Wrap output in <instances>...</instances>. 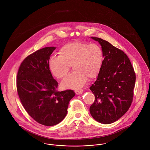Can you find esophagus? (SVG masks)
<instances>
[{
	"instance_id": "esophagus-1",
	"label": "esophagus",
	"mask_w": 150,
	"mask_h": 150,
	"mask_svg": "<svg viewBox=\"0 0 150 150\" xmlns=\"http://www.w3.org/2000/svg\"><path fill=\"white\" fill-rule=\"evenodd\" d=\"M83 92V90H76L75 91V93L77 95H79V94H82Z\"/></svg>"
}]
</instances>
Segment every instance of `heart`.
I'll return each mask as SVG.
<instances>
[{
  "instance_id": "heart-1",
  "label": "heart",
  "mask_w": 150,
  "mask_h": 150,
  "mask_svg": "<svg viewBox=\"0 0 150 150\" xmlns=\"http://www.w3.org/2000/svg\"><path fill=\"white\" fill-rule=\"evenodd\" d=\"M103 61V51L98 45L75 41L63 46L59 50V56L51 57L48 67L56 78L63 79L71 66L74 71L61 86L64 88L79 89L84 86L88 79L98 77Z\"/></svg>"
}]
</instances>
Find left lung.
I'll return each mask as SVG.
<instances>
[{
    "label": "left lung",
    "mask_w": 150,
    "mask_h": 150,
    "mask_svg": "<svg viewBox=\"0 0 150 150\" xmlns=\"http://www.w3.org/2000/svg\"><path fill=\"white\" fill-rule=\"evenodd\" d=\"M91 38L100 43L104 59L97 79L90 88L95 96L90 112L97 122L110 124L120 119L129 109L133 98L136 74L124 52L101 38Z\"/></svg>",
    "instance_id": "8db88e82"
}]
</instances>
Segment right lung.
<instances>
[{
  "instance_id": "add662e5",
  "label": "right lung",
  "mask_w": 150,
  "mask_h": 150,
  "mask_svg": "<svg viewBox=\"0 0 150 150\" xmlns=\"http://www.w3.org/2000/svg\"><path fill=\"white\" fill-rule=\"evenodd\" d=\"M55 47H45L28 56L21 63L17 76V90L20 101L29 115L47 126L62 122L67 113L73 90L57 91L58 83L49 67Z\"/></svg>"
}]
</instances>
